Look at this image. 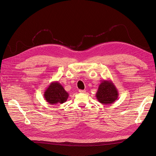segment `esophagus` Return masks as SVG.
Wrapping results in <instances>:
<instances>
[{"instance_id": "1", "label": "esophagus", "mask_w": 156, "mask_h": 156, "mask_svg": "<svg viewBox=\"0 0 156 156\" xmlns=\"http://www.w3.org/2000/svg\"><path fill=\"white\" fill-rule=\"evenodd\" d=\"M79 91V93H86V91H85V90H80Z\"/></svg>"}]
</instances>
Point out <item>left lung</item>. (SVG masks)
<instances>
[{
	"mask_svg": "<svg viewBox=\"0 0 156 156\" xmlns=\"http://www.w3.org/2000/svg\"><path fill=\"white\" fill-rule=\"evenodd\" d=\"M118 91L110 80H104L99 85L96 97L102 104H112L118 98Z\"/></svg>",
	"mask_w": 156,
	"mask_h": 156,
	"instance_id": "obj_1",
	"label": "left lung"
}]
</instances>
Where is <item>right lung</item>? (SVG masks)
<instances>
[{"label": "right lung", "instance_id": "right-lung-1", "mask_svg": "<svg viewBox=\"0 0 156 156\" xmlns=\"http://www.w3.org/2000/svg\"><path fill=\"white\" fill-rule=\"evenodd\" d=\"M69 93L66 92L62 85L58 82L53 81L46 88L44 93V98L50 105L65 103L69 98Z\"/></svg>", "mask_w": 156, "mask_h": 156}]
</instances>
